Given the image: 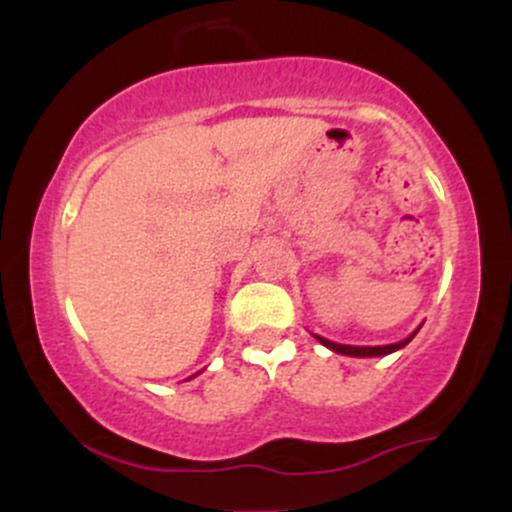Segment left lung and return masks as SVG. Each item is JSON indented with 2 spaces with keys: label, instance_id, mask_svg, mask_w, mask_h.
Wrapping results in <instances>:
<instances>
[{
  "label": "left lung",
  "instance_id": "1",
  "mask_svg": "<svg viewBox=\"0 0 512 512\" xmlns=\"http://www.w3.org/2000/svg\"><path fill=\"white\" fill-rule=\"evenodd\" d=\"M421 330V327H419ZM416 330V332H419ZM414 332V334H416ZM414 334H411V337H407V339H402V342H397V344H385V346H349V344H337V342H330V339H325V337H317L315 334V339L320 344H325L327 349H332V351H337V354H344V356H361V358H370V356H387V354H392V351H397V349H402V346H407L411 339H414Z\"/></svg>",
  "mask_w": 512,
  "mask_h": 512
}]
</instances>
